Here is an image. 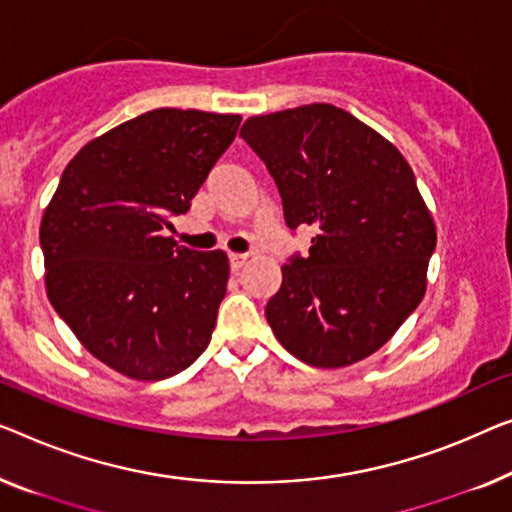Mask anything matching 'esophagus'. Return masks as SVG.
Wrapping results in <instances>:
<instances>
[{"instance_id": "34e87169", "label": "esophagus", "mask_w": 512, "mask_h": 512, "mask_svg": "<svg viewBox=\"0 0 512 512\" xmlns=\"http://www.w3.org/2000/svg\"><path fill=\"white\" fill-rule=\"evenodd\" d=\"M228 263H231V270L238 272L247 263V254H228Z\"/></svg>"}]
</instances>
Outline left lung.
<instances>
[{
	"label": "left lung",
	"mask_w": 512,
	"mask_h": 512,
	"mask_svg": "<svg viewBox=\"0 0 512 512\" xmlns=\"http://www.w3.org/2000/svg\"><path fill=\"white\" fill-rule=\"evenodd\" d=\"M240 136L277 184L286 226L316 231L265 307L274 337L323 369L379 351L420 305L436 249L411 166L330 103L249 117Z\"/></svg>",
	"instance_id": "left-lung-1"
}]
</instances>
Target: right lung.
Here are the masks:
<instances>
[{
	"instance_id": "obj_1",
	"label": "right lung",
	"mask_w": 512,
	"mask_h": 512,
	"mask_svg": "<svg viewBox=\"0 0 512 512\" xmlns=\"http://www.w3.org/2000/svg\"><path fill=\"white\" fill-rule=\"evenodd\" d=\"M240 115L157 108L87 143L41 219L50 305L96 360L136 381L187 369L210 344L228 258L166 238Z\"/></svg>"
}]
</instances>
